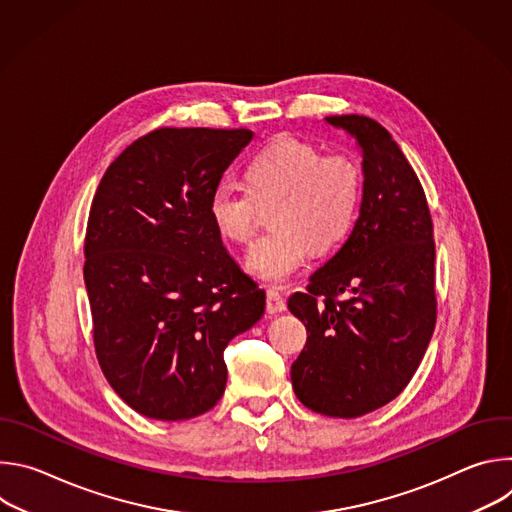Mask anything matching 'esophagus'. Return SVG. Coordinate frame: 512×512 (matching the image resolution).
Listing matches in <instances>:
<instances>
[{"instance_id": "obj_1", "label": "esophagus", "mask_w": 512, "mask_h": 512, "mask_svg": "<svg viewBox=\"0 0 512 512\" xmlns=\"http://www.w3.org/2000/svg\"><path fill=\"white\" fill-rule=\"evenodd\" d=\"M281 312H285V300L281 298L279 291L267 289V314L275 316V314H281Z\"/></svg>"}]
</instances>
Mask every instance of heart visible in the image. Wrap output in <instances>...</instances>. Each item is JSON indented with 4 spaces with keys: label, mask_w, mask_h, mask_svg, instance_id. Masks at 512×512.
<instances>
[{
    "label": "heart",
    "mask_w": 512,
    "mask_h": 512,
    "mask_svg": "<svg viewBox=\"0 0 512 512\" xmlns=\"http://www.w3.org/2000/svg\"><path fill=\"white\" fill-rule=\"evenodd\" d=\"M247 192L216 188L206 206L212 229L231 243H247L260 206H273V233L245 255L247 271L267 283H285L306 263L312 245L328 251L350 233L360 204L362 176L346 154L322 156L314 145L281 137L245 170Z\"/></svg>",
    "instance_id": "obj_1"
}]
</instances>
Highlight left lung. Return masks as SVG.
<instances>
[{"label":"left lung","mask_w":512,"mask_h":512,"mask_svg":"<svg viewBox=\"0 0 512 512\" xmlns=\"http://www.w3.org/2000/svg\"><path fill=\"white\" fill-rule=\"evenodd\" d=\"M324 121L356 141L362 200L346 243L287 302L308 330L291 385L308 409L350 419L393 401L419 367L435 328V245L423 188L391 133L362 115Z\"/></svg>","instance_id":"left-lung-1"}]
</instances>
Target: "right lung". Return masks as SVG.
<instances>
[{"instance_id": "right-lung-1", "label": "right lung", "mask_w": 512, "mask_h": 512, "mask_svg": "<svg viewBox=\"0 0 512 512\" xmlns=\"http://www.w3.org/2000/svg\"><path fill=\"white\" fill-rule=\"evenodd\" d=\"M249 129H156L107 168L89 214L85 285L97 358L137 413L180 421L225 393L227 344L265 312L206 206Z\"/></svg>"}]
</instances>
